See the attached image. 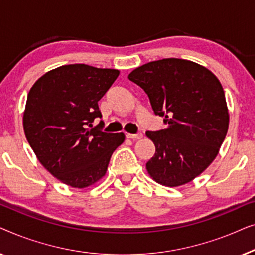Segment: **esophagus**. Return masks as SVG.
Listing matches in <instances>:
<instances>
[{
	"label": "esophagus",
	"mask_w": 255,
	"mask_h": 255,
	"mask_svg": "<svg viewBox=\"0 0 255 255\" xmlns=\"http://www.w3.org/2000/svg\"><path fill=\"white\" fill-rule=\"evenodd\" d=\"M127 138L128 139H133V140H138V139L142 138V133H137V134H132V133H127Z\"/></svg>",
	"instance_id": "1"
}]
</instances>
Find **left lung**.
Instances as JSON below:
<instances>
[{
    "label": "left lung",
    "instance_id": "obj_1",
    "mask_svg": "<svg viewBox=\"0 0 255 255\" xmlns=\"http://www.w3.org/2000/svg\"><path fill=\"white\" fill-rule=\"evenodd\" d=\"M128 79L145 90L167 124L146 132L155 145L148 175L166 187L193 181L211 165L228 133L230 114L217 76L194 61L168 58L137 67Z\"/></svg>",
    "mask_w": 255,
    "mask_h": 255
}]
</instances>
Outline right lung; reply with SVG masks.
Here are the masks:
<instances>
[{
  "mask_svg": "<svg viewBox=\"0 0 255 255\" xmlns=\"http://www.w3.org/2000/svg\"><path fill=\"white\" fill-rule=\"evenodd\" d=\"M118 75V69L64 65L40 76L27 94V141L44 168L69 187L83 189L102 180L114 151L123 144V132L89 128L102 117L97 102Z\"/></svg>",
  "mask_w": 255,
  "mask_h": 255,
  "instance_id": "right-lung-1",
  "label": "right lung"
}]
</instances>
